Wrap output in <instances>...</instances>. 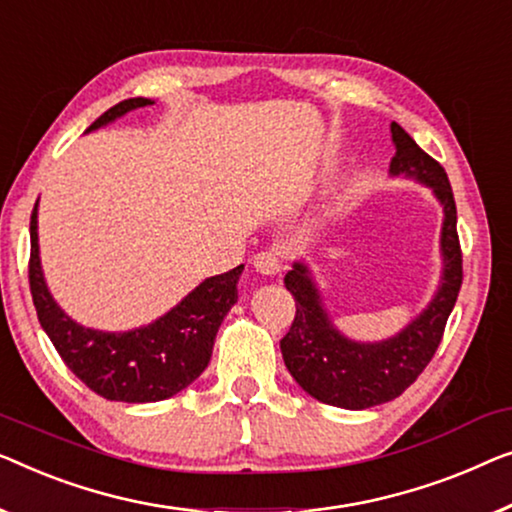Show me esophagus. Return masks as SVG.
<instances>
[{
  "label": "esophagus",
  "instance_id": "esophagus-1",
  "mask_svg": "<svg viewBox=\"0 0 512 512\" xmlns=\"http://www.w3.org/2000/svg\"><path fill=\"white\" fill-rule=\"evenodd\" d=\"M254 261V268L261 274H279L281 272V261L279 254L274 249H263L251 258Z\"/></svg>",
  "mask_w": 512,
  "mask_h": 512
}]
</instances>
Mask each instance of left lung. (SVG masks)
Wrapping results in <instances>:
<instances>
[{
    "label": "left lung",
    "instance_id": "obj_1",
    "mask_svg": "<svg viewBox=\"0 0 512 512\" xmlns=\"http://www.w3.org/2000/svg\"><path fill=\"white\" fill-rule=\"evenodd\" d=\"M395 157L392 177H409L432 189L443 207L441 281L432 300L397 335L381 342H355L332 323L314 274L295 261L284 284L295 298V321L281 339V355L295 383L318 402L362 411L402 395L418 379L441 344L446 321L462 286V251L457 238V207L446 170L397 122L390 124Z\"/></svg>",
    "mask_w": 512,
    "mask_h": 512
}]
</instances>
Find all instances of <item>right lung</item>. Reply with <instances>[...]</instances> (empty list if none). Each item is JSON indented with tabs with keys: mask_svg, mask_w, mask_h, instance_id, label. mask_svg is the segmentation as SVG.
Listing matches in <instances>:
<instances>
[{
	"mask_svg": "<svg viewBox=\"0 0 512 512\" xmlns=\"http://www.w3.org/2000/svg\"><path fill=\"white\" fill-rule=\"evenodd\" d=\"M152 103L145 96L120 101L106 110L87 133ZM36 214H39V201L29 221V238H32L29 288L41 328L46 330L66 367L87 388L110 402H161L194 383L212 358L214 337L221 321L238 302V281L244 265L207 277L164 316L140 328L124 332L85 328L73 321L48 291L39 256Z\"/></svg>",
	"mask_w": 512,
	"mask_h": 512,
	"instance_id": "right-lung-1",
	"label": "right lung"
}]
</instances>
